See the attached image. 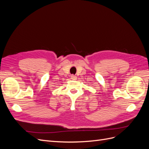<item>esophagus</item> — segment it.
<instances>
[{"label":"esophagus","mask_w":149,"mask_h":149,"mask_svg":"<svg viewBox=\"0 0 149 149\" xmlns=\"http://www.w3.org/2000/svg\"><path fill=\"white\" fill-rule=\"evenodd\" d=\"M76 78H77V77H76V76H74V75H71V79L74 80V79H76Z\"/></svg>","instance_id":"1"}]
</instances>
